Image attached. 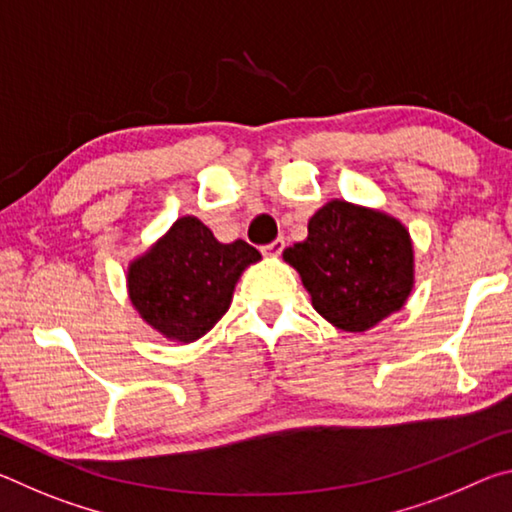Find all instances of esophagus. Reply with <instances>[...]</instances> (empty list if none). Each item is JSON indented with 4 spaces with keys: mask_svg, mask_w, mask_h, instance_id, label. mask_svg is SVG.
Segmentation results:
<instances>
[{
    "mask_svg": "<svg viewBox=\"0 0 512 512\" xmlns=\"http://www.w3.org/2000/svg\"><path fill=\"white\" fill-rule=\"evenodd\" d=\"M284 250V239L280 237V239H275V241H271V244H266V246H262V253L266 255V257H277Z\"/></svg>",
    "mask_w": 512,
    "mask_h": 512,
    "instance_id": "1",
    "label": "esophagus"
}]
</instances>
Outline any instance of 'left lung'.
<instances>
[{"label":"left lung","instance_id":"1","mask_svg":"<svg viewBox=\"0 0 512 512\" xmlns=\"http://www.w3.org/2000/svg\"><path fill=\"white\" fill-rule=\"evenodd\" d=\"M309 235L284 250L311 305L343 332H366L404 307L413 289V244L404 225L379 210L329 201Z\"/></svg>","mask_w":512,"mask_h":512}]
</instances>
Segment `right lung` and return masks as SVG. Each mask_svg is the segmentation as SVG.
Listing matches in <instances>:
<instances>
[{
	"label": "right lung",
	"instance_id": "right-lung-1",
	"mask_svg": "<svg viewBox=\"0 0 512 512\" xmlns=\"http://www.w3.org/2000/svg\"><path fill=\"white\" fill-rule=\"evenodd\" d=\"M259 259L246 241L221 244L196 216H183L128 266V296L164 339L192 343L219 323L244 268Z\"/></svg>",
	"mask_w": 512,
	"mask_h": 512
}]
</instances>
